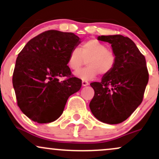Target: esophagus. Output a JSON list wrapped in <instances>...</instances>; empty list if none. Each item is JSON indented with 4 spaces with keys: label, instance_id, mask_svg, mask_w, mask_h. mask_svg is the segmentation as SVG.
Masks as SVG:
<instances>
[{
    "label": "esophagus",
    "instance_id": "34e87169",
    "mask_svg": "<svg viewBox=\"0 0 159 159\" xmlns=\"http://www.w3.org/2000/svg\"><path fill=\"white\" fill-rule=\"evenodd\" d=\"M87 85H89L88 82L87 81H84V80H83V81H82V86H83V87H85V86H87Z\"/></svg>",
    "mask_w": 159,
    "mask_h": 159
}]
</instances>
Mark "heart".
Returning a JSON list of instances; mask_svg holds the SVG:
<instances>
[{"label": "heart", "mask_w": 159, "mask_h": 159, "mask_svg": "<svg viewBox=\"0 0 159 159\" xmlns=\"http://www.w3.org/2000/svg\"><path fill=\"white\" fill-rule=\"evenodd\" d=\"M87 61L88 66L75 72V75L84 81L93 79L101 72L102 75L111 72L115 63V56L108 51L107 46L97 39H90L84 42L80 49L74 48L68 57V66L76 71Z\"/></svg>", "instance_id": "b5f03b06"}]
</instances>
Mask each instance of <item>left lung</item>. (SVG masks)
Returning <instances> with one entry per match:
<instances>
[{"label": "left lung", "mask_w": 159, "mask_h": 159, "mask_svg": "<svg viewBox=\"0 0 159 159\" xmlns=\"http://www.w3.org/2000/svg\"><path fill=\"white\" fill-rule=\"evenodd\" d=\"M97 39L111 45L115 63L101 82L90 84L95 93L90 108L99 121L118 124L128 119L142 102L149 81L146 59L129 37L109 35Z\"/></svg>", "instance_id": "8db88e82"}]
</instances>
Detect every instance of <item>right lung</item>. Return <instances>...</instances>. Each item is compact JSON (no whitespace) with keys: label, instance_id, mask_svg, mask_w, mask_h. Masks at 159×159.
<instances>
[{"label":"right lung","instance_id":"add662e5","mask_svg":"<svg viewBox=\"0 0 159 159\" xmlns=\"http://www.w3.org/2000/svg\"><path fill=\"white\" fill-rule=\"evenodd\" d=\"M81 43L73 33L48 30L30 39L18 55L12 76L18 105L38 123H52L61 116L81 80L71 77L69 53ZM69 78L60 82L58 78Z\"/></svg>","mask_w":159,"mask_h":159}]
</instances>
